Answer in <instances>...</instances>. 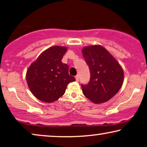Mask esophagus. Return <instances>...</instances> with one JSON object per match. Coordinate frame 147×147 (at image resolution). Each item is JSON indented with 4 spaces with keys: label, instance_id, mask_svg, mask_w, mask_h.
I'll return each mask as SVG.
<instances>
[{
    "label": "esophagus",
    "instance_id": "esophagus-1",
    "mask_svg": "<svg viewBox=\"0 0 147 147\" xmlns=\"http://www.w3.org/2000/svg\"><path fill=\"white\" fill-rule=\"evenodd\" d=\"M75 78H76V81H78V80H79V77H78V75H76V76H75Z\"/></svg>",
    "mask_w": 147,
    "mask_h": 147
}]
</instances>
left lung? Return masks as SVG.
I'll use <instances>...</instances> for the list:
<instances>
[{"mask_svg":"<svg viewBox=\"0 0 147 147\" xmlns=\"http://www.w3.org/2000/svg\"><path fill=\"white\" fill-rule=\"evenodd\" d=\"M82 53L90 73L88 83L81 84L82 92L96 104L107 102L121 88L124 79L123 69L100 45L84 47Z\"/></svg>","mask_w":147,"mask_h":147,"instance_id":"1","label":"left lung"}]
</instances>
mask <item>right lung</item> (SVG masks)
<instances>
[{"label":"right lung","instance_id":"1","mask_svg":"<svg viewBox=\"0 0 147 147\" xmlns=\"http://www.w3.org/2000/svg\"><path fill=\"white\" fill-rule=\"evenodd\" d=\"M67 49L54 46L39 55L27 70L26 82L33 95L41 101L53 102L65 94L68 84L75 81L69 67L61 62Z\"/></svg>","mask_w":147,"mask_h":147}]
</instances>
